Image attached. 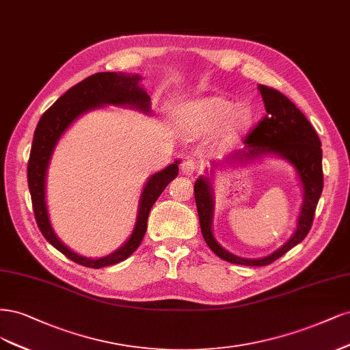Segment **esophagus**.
<instances>
[{"label": "esophagus", "instance_id": "1", "mask_svg": "<svg viewBox=\"0 0 350 350\" xmlns=\"http://www.w3.org/2000/svg\"><path fill=\"white\" fill-rule=\"evenodd\" d=\"M196 168H198L196 163H195L193 160H190V159H187V160H185V161L182 163V173H183V174H186V176L195 174Z\"/></svg>", "mask_w": 350, "mask_h": 350}]
</instances>
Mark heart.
<instances>
[{
	"mask_svg": "<svg viewBox=\"0 0 350 350\" xmlns=\"http://www.w3.org/2000/svg\"><path fill=\"white\" fill-rule=\"evenodd\" d=\"M180 115L191 137H202L217 132L227 120L230 133L240 135L250 128L254 111L250 105L235 107L232 101L224 97H205L186 105Z\"/></svg>",
	"mask_w": 350,
	"mask_h": 350,
	"instance_id": "1",
	"label": "heart"
}]
</instances>
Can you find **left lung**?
I'll use <instances>...</instances> for the list:
<instances>
[{"instance_id":"8db88e82","label":"left lung","mask_w":350,"mask_h":350,"mask_svg":"<svg viewBox=\"0 0 350 350\" xmlns=\"http://www.w3.org/2000/svg\"><path fill=\"white\" fill-rule=\"evenodd\" d=\"M265 101L266 116L249 133L245 148L232 152L231 163H250L258 157L275 154L294 165L304 191V202L294 235L276 252L262 258L239 257L221 247L212 232L213 191L209 178L200 176L195 183V200L200 231L209 249L222 260L244 266H266L278 260L306 239L311 230L315 208L323 191V151L317 132L292 101L278 90L258 85Z\"/></svg>"}]
</instances>
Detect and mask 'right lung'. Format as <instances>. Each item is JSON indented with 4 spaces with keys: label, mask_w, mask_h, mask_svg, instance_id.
Here are the masks:
<instances>
[{
    "label": "right lung",
    "mask_w": 350,
    "mask_h": 350,
    "mask_svg": "<svg viewBox=\"0 0 350 350\" xmlns=\"http://www.w3.org/2000/svg\"><path fill=\"white\" fill-rule=\"evenodd\" d=\"M141 80L142 78L138 74L129 75L122 72H97L87 77L81 83L71 87L68 92L61 96L44 111L36 126L35 137H33L31 151L27 163V183L38 227L44 239L56 250H59L62 254L71 258L72 262L85 267L100 269L116 265L125 260L138 249L146 231V221H148L150 211L167 185L177 177V164L180 161H174L173 164L167 165L164 170L152 174L148 178L139 199L137 224H135L128 241L113 253L100 258H90L74 253L65 244H62V241L53 232L48 215L46 199H44V183H46L48 165L55 146L64 132L68 129V126L77 118H80L87 111L103 107L105 105H113L129 106L144 111V113H150L151 98L139 85Z\"/></svg>",
    "instance_id": "obj_1"
}]
</instances>
